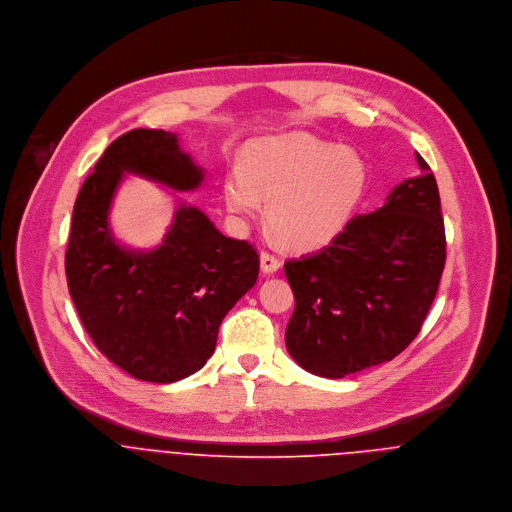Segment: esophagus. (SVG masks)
Returning a JSON list of instances; mask_svg holds the SVG:
<instances>
[{"label":"esophagus","instance_id":"1","mask_svg":"<svg viewBox=\"0 0 512 512\" xmlns=\"http://www.w3.org/2000/svg\"><path fill=\"white\" fill-rule=\"evenodd\" d=\"M280 266H282V262H280L278 256H274V254H270L266 250L260 254V270H262L264 276H270V274L278 272Z\"/></svg>","mask_w":512,"mask_h":512}]
</instances>
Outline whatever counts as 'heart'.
<instances>
[{
    "label": "heart",
    "instance_id": "heart-1",
    "mask_svg": "<svg viewBox=\"0 0 512 512\" xmlns=\"http://www.w3.org/2000/svg\"><path fill=\"white\" fill-rule=\"evenodd\" d=\"M242 169L224 179L226 207L240 217L260 211L288 244L309 248L331 240L353 215L366 189V165L347 147L305 134H286L246 147Z\"/></svg>",
    "mask_w": 512,
    "mask_h": 512
}]
</instances>
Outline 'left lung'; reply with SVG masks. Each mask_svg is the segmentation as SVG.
Here are the masks:
<instances>
[{
  "mask_svg": "<svg viewBox=\"0 0 512 512\" xmlns=\"http://www.w3.org/2000/svg\"><path fill=\"white\" fill-rule=\"evenodd\" d=\"M416 159L422 173L380 209L284 264L295 297L286 347L307 372L343 378L382 365L420 333L445 266V228L436 177Z\"/></svg>",
  "mask_w": 512,
  "mask_h": 512,
  "instance_id": "obj_1",
  "label": "left lung"
}]
</instances>
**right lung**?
<instances>
[{"instance_id":"obj_1","label":"right lung","mask_w":512,"mask_h":512,"mask_svg":"<svg viewBox=\"0 0 512 512\" xmlns=\"http://www.w3.org/2000/svg\"><path fill=\"white\" fill-rule=\"evenodd\" d=\"M124 173L175 191L197 189L205 173L177 134L138 128L106 147L74 203L65 270L84 329L114 365L167 384L211 359L220 323L256 284L260 260L252 244L183 203L157 248L118 244L108 215Z\"/></svg>"}]
</instances>
